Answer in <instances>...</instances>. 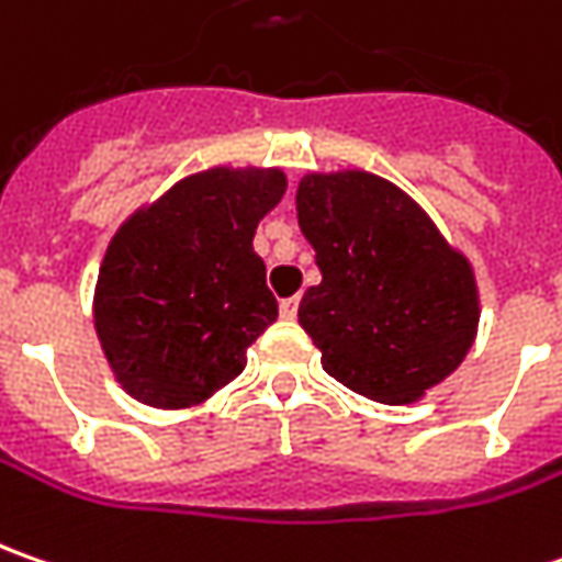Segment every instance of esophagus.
I'll list each match as a JSON object with an SVG mask.
<instances>
[{"mask_svg":"<svg viewBox=\"0 0 562 562\" xmlns=\"http://www.w3.org/2000/svg\"><path fill=\"white\" fill-rule=\"evenodd\" d=\"M280 314H282V319H295V317H299V299L280 301Z\"/></svg>","mask_w":562,"mask_h":562,"instance_id":"esophagus-1","label":"esophagus"}]
</instances>
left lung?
Instances as JSON below:
<instances>
[{
	"instance_id": "obj_1",
	"label": "left lung",
	"mask_w": 562,
	"mask_h": 562,
	"mask_svg": "<svg viewBox=\"0 0 562 562\" xmlns=\"http://www.w3.org/2000/svg\"><path fill=\"white\" fill-rule=\"evenodd\" d=\"M295 207L323 277L299 323L323 370L379 404H414L451 376L473 348L479 289L429 214L367 170L301 177Z\"/></svg>"
}]
</instances>
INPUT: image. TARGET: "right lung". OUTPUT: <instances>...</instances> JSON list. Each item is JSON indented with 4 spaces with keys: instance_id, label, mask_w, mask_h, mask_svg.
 <instances>
[{
    "instance_id": "1",
    "label": "right lung",
    "mask_w": 562,
    "mask_h": 562,
    "mask_svg": "<svg viewBox=\"0 0 562 562\" xmlns=\"http://www.w3.org/2000/svg\"><path fill=\"white\" fill-rule=\"evenodd\" d=\"M282 195L280 167H211L121 223L92 319L126 395L180 411L243 373L248 345L280 317L251 239Z\"/></svg>"
}]
</instances>
